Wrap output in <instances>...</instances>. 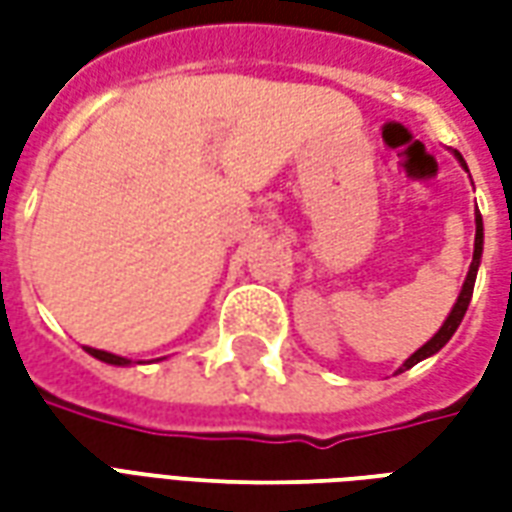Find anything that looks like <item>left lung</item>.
<instances>
[{
	"label": "left lung",
	"mask_w": 512,
	"mask_h": 512,
	"mask_svg": "<svg viewBox=\"0 0 512 512\" xmlns=\"http://www.w3.org/2000/svg\"><path fill=\"white\" fill-rule=\"evenodd\" d=\"M455 156H458V161H461L463 167H466V161H463L461 153H455ZM480 255H483V216L477 213V233H474V257H472V266H469V274H466V282H463L461 296H458L455 307H452V312L447 315L444 326H441L439 332L430 337L428 343L419 348L417 354L408 356L406 362H403V367H400L397 373H403V370H408V367H414L417 362H422L425 356H433L436 351H441L444 345L450 343V337L455 334V329L461 326L463 315H466V310H469V301H472V290H474V279H477V266H480Z\"/></svg>",
	"instance_id": "left-lung-1"
}]
</instances>
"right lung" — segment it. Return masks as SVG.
I'll use <instances>...</instances> for the list:
<instances>
[{
	"label": "right lung",
	"instance_id": "1",
	"mask_svg": "<svg viewBox=\"0 0 512 512\" xmlns=\"http://www.w3.org/2000/svg\"><path fill=\"white\" fill-rule=\"evenodd\" d=\"M87 354L95 356V359H101V362H106V365H131V362H128V359H123V356L106 354V351H98V348H87Z\"/></svg>",
	"mask_w": 512,
	"mask_h": 512
}]
</instances>
